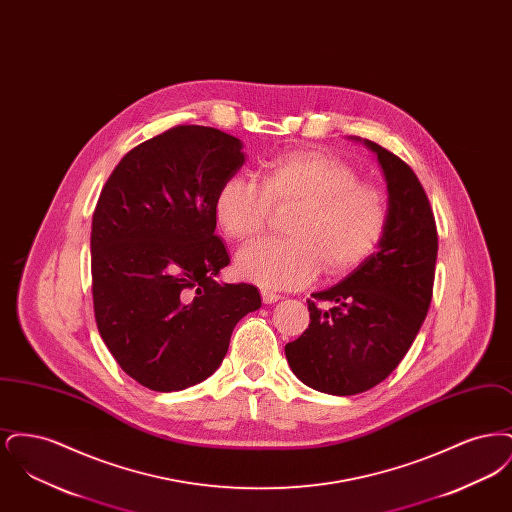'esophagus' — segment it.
Wrapping results in <instances>:
<instances>
[{
    "label": "esophagus",
    "mask_w": 512,
    "mask_h": 512,
    "mask_svg": "<svg viewBox=\"0 0 512 512\" xmlns=\"http://www.w3.org/2000/svg\"><path fill=\"white\" fill-rule=\"evenodd\" d=\"M261 297H263V303H267V305H270V303H276V301H280L282 297L278 295V293H272V292H261Z\"/></svg>",
    "instance_id": "obj_1"
}]
</instances>
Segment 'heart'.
<instances>
[{
  "instance_id": "1",
  "label": "heart",
  "mask_w": 512,
  "mask_h": 512,
  "mask_svg": "<svg viewBox=\"0 0 512 512\" xmlns=\"http://www.w3.org/2000/svg\"><path fill=\"white\" fill-rule=\"evenodd\" d=\"M297 207L290 240L261 242L238 255L240 274L265 290H295L317 278L345 276L366 263L388 228L384 194L359 172L324 151H292L268 159L261 182L234 174L220 184L213 211L222 234L249 244L272 209Z\"/></svg>"
}]
</instances>
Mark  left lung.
Here are the masks:
<instances>
[{
  "mask_svg": "<svg viewBox=\"0 0 512 512\" xmlns=\"http://www.w3.org/2000/svg\"><path fill=\"white\" fill-rule=\"evenodd\" d=\"M351 140L378 155L388 182V228L366 263L311 295L309 328L286 345L293 374L330 395L370 390L403 361L428 313L438 257L436 219L413 169L386 147Z\"/></svg>",
  "mask_w": 512,
  "mask_h": 512,
  "instance_id": "1",
  "label": "left lung"
}]
</instances>
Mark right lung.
Segmentation results:
<instances>
[{"label": "right lung", "instance_id": "right-lung-1", "mask_svg": "<svg viewBox=\"0 0 512 512\" xmlns=\"http://www.w3.org/2000/svg\"><path fill=\"white\" fill-rule=\"evenodd\" d=\"M242 142L180 124L130 149L92 219L99 334L122 370L153 391H180L219 368L234 326L261 307L251 284H220L230 263L215 234V195L242 169Z\"/></svg>", "mask_w": 512, "mask_h": 512}]
</instances>
